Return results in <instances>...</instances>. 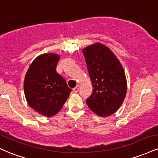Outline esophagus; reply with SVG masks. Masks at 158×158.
<instances>
[{"mask_svg":"<svg viewBox=\"0 0 158 158\" xmlns=\"http://www.w3.org/2000/svg\"><path fill=\"white\" fill-rule=\"evenodd\" d=\"M79 85H77V86H76L75 88H74L73 89V91H74V92H76V93H77V92L79 91Z\"/></svg>","mask_w":158,"mask_h":158,"instance_id":"1","label":"esophagus"}]
</instances>
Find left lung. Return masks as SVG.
<instances>
[{"label":"left lung","instance_id":"8db88e82","mask_svg":"<svg viewBox=\"0 0 158 158\" xmlns=\"http://www.w3.org/2000/svg\"><path fill=\"white\" fill-rule=\"evenodd\" d=\"M82 52L94 88L87 104L100 117L111 115L119 109L126 95L127 82L122 65L114 52L100 43L90 45Z\"/></svg>","mask_w":158,"mask_h":158}]
</instances>
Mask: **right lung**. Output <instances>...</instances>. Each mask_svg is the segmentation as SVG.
<instances>
[{
  "label": "right lung",
  "instance_id": "obj_1",
  "mask_svg": "<svg viewBox=\"0 0 158 158\" xmlns=\"http://www.w3.org/2000/svg\"><path fill=\"white\" fill-rule=\"evenodd\" d=\"M59 59L60 56L53 53L38 56L30 65L23 81L29 106L48 117L62 108L72 90L64 78L56 72Z\"/></svg>",
  "mask_w": 158,
  "mask_h": 158
}]
</instances>
